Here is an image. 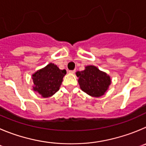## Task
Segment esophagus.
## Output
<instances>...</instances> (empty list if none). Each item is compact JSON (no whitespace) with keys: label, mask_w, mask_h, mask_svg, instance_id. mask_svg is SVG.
I'll list each match as a JSON object with an SVG mask.
<instances>
[{"label":"esophagus","mask_w":146,"mask_h":146,"mask_svg":"<svg viewBox=\"0 0 146 146\" xmlns=\"http://www.w3.org/2000/svg\"><path fill=\"white\" fill-rule=\"evenodd\" d=\"M69 73H74L76 72V70H69Z\"/></svg>","instance_id":"esophagus-1"}]
</instances>
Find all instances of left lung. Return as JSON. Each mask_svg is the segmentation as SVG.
<instances>
[{
	"label": "left lung",
	"instance_id": "left-lung-1",
	"mask_svg": "<svg viewBox=\"0 0 146 146\" xmlns=\"http://www.w3.org/2000/svg\"><path fill=\"white\" fill-rule=\"evenodd\" d=\"M76 76L78 77V84L81 89L94 97L104 95L111 84L110 76L93 65H88L84 70L78 71Z\"/></svg>",
	"mask_w": 146,
	"mask_h": 146
}]
</instances>
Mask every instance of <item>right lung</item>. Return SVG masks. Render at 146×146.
I'll return each instance as SVG.
<instances>
[{
    "mask_svg": "<svg viewBox=\"0 0 146 146\" xmlns=\"http://www.w3.org/2000/svg\"><path fill=\"white\" fill-rule=\"evenodd\" d=\"M65 74V70H60L52 63L49 64L32 76L35 84L34 91L44 98L52 96L59 90Z\"/></svg>",
    "mask_w": 146,
    "mask_h": 146,
    "instance_id": "1",
    "label": "right lung"
}]
</instances>
